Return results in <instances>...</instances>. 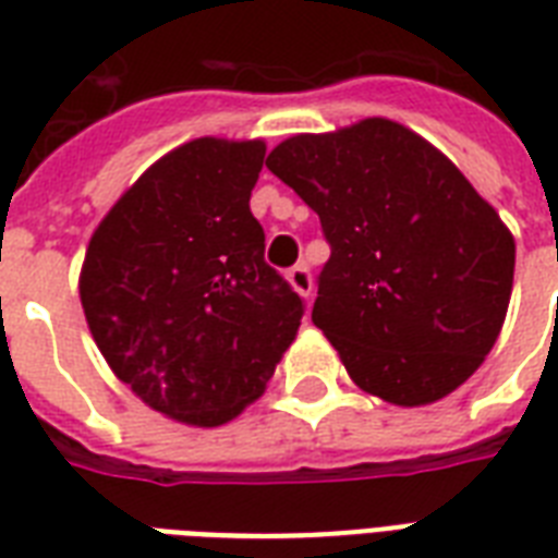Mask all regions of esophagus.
I'll return each mask as SVG.
<instances>
[{
    "label": "esophagus",
    "mask_w": 558,
    "mask_h": 558,
    "mask_svg": "<svg viewBox=\"0 0 558 558\" xmlns=\"http://www.w3.org/2000/svg\"><path fill=\"white\" fill-rule=\"evenodd\" d=\"M287 278L295 292H301L304 298L313 295V271H310V266H306V263H298V266H292V269L287 271Z\"/></svg>",
    "instance_id": "esophagus-1"
}]
</instances>
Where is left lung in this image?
Wrapping results in <instances>:
<instances>
[{
	"label": "left lung",
	"mask_w": 558,
	"mask_h": 558,
	"mask_svg": "<svg viewBox=\"0 0 558 558\" xmlns=\"http://www.w3.org/2000/svg\"><path fill=\"white\" fill-rule=\"evenodd\" d=\"M266 168L322 219L330 260L313 322L350 379L425 405L477 371L501 332L515 243L489 202L385 118L278 144Z\"/></svg>",
	"instance_id": "8db88e82"
}]
</instances>
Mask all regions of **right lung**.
<instances>
[{"label":"right lung","mask_w":558,"mask_h":558,"mask_svg":"<svg viewBox=\"0 0 558 558\" xmlns=\"http://www.w3.org/2000/svg\"><path fill=\"white\" fill-rule=\"evenodd\" d=\"M266 144L196 138L100 222L81 304L109 367L161 414L222 425L257 399L304 318L248 199Z\"/></svg>","instance_id":"right-lung-1"}]
</instances>
